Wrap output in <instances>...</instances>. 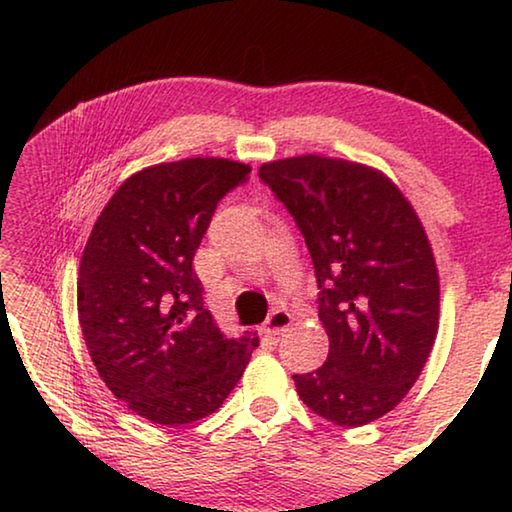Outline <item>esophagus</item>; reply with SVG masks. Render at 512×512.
<instances>
[{
  "instance_id": "34e87169",
  "label": "esophagus",
  "mask_w": 512,
  "mask_h": 512,
  "mask_svg": "<svg viewBox=\"0 0 512 512\" xmlns=\"http://www.w3.org/2000/svg\"><path fill=\"white\" fill-rule=\"evenodd\" d=\"M291 321H294V316L287 310H273L269 314V319H266V332H269V335H282V332L289 330Z\"/></svg>"
}]
</instances>
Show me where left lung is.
Listing matches in <instances>:
<instances>
[{"label": "left lung", "mask_w": 512, "mask_h": 512, "mask_svg": "<svg viewBox=\"0 0 512 512\" xmlns=\"http://www.w3.org/2000/svg\"><path fill=\"white\" fill-rule=\"evenodd\" d=\"M310 248L328 360L294 376L316 415L358 428L399 405L440 328V275L415 207L383 170L323 154L266 161Z\"/></svg>", "instance_id": "left-lung-1"}]
</instances>
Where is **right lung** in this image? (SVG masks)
I'll list each match as a JSON object with an SVG mask.
<instances>
[{
	"mask_svg": "<svg viewBox=\"0 0 512 512\" xmlns=\"http://www.w3.org/2000/svg\"><path fill=\"white\" fill-rule=\"evenodd\" d=\"M248 173L218 157L143 168L118 186L86 241L77 312L88 355L113 396L154 424L212 415L259 346L253 332L223 335L193 271L218 200Z\"/></svg>",
	"mask_w": 512,
	"mask_h": 512,
	"instance_id": "right-lung-1",
	"label": "right lung"
}]
</instances>
